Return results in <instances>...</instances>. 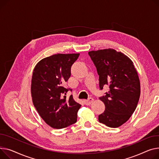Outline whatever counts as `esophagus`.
I'll return each mask as SVG.
<instances>
[{
    "label": "esophagus",
    "mask_w": 159,
    "mask_h": 159,
    "mask_svg": "<svg viewBox=\"0 0 159 159\" xmlns=\"http://www.w3.org/2000/svg\"><path fill=\"white\" fill-rule=\"evenodd\" d=\"M93 102V98H89L88 100H84V103H85V104L86 105H90Z\"/></svg>",
    "instance_id": "1"
}]
</instances>
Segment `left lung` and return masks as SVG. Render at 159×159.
<instances>
[{
  "label": "left lung",
  "instance_id": "8db88e82",
  "mask_svg": "<svg viewBox=\"0 0 159 159\" xmlns=\"http://www.w3.org/2000/svg\"><path fill=\"white\" fill-rule=\"evenodd\" d=\"M88 54L97 68L100 89L105 85L110 89L100 97L105 110L98 116V121L109 127H119L131 117L139 100L137 70L128 56L112 48L92 50Z\"/></svg>",
  "mask_w": 159,
  "mask_h": 159
}]
</instances>
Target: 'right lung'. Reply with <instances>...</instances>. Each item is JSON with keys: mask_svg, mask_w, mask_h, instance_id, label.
Masks as SVG:
<instances>
[{"mask_svg": "<svg viewBox=\"0 0 159 159\" xmlns=\"http://www.w3.org/2000/svg\"><path fill=\"white\" fill-rule=\"evenodd\" d=\"M79 54H57L39 61L31 80L33 102L41 118L53 129H60L75 123L81 105L63 87L71 75V67Z\"/></svg>", "mask_w": 159, "mask_h": 159, "instance_id": "1", "label": "right lung"}]
</instances>
